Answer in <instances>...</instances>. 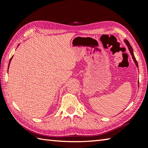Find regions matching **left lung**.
<instances>
[{"instance_id":"8db88e82","label":"left lung","mask_w":148,"mask_h":148,"mask_svg":"<svg viewBox=\"0 0 148 148\" xmlns=\"http://www.w3.org/2000/svg\"><path fill=\"white\" fill-rule=\"evenodd\" d=\"M124 42H125V44L127 45V47H128V49H129V52H130V53H131V56H132V59H133L134 62V63H135V64H136V66L137 68L138 69V62H137V61H136V58H135V57H134V53H133V49H132V47H131V45H130L129 42H128V40H127L125 39V40H124Z\"/></svg>"}]
</instances>
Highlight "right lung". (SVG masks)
Segmentation results:
<instances>
[{"instance_id":"obj_1","label":"right lung","mask_w":148,"mask_h":148,"mask_svg":"<svg viewBox=\"0 0 148 148\" xmlns=\"http://www.w3.org/2000/svg\"><path fill=\"white\" fill-rule=\"evenodd\" d=\"M18 45V46H19ZM12 57H13V56H12V57H11V59H10V62H9V64H8V69H9V66H10V62H11V61H12Z\"/></svg>"}]
</instances>
